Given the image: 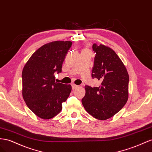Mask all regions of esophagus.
Segmentation results:
<instances>
[{"label":"esophagus","instance_id":"34e87169","mask_svg":"<svg viewBox=\"0 0 152 152\" xmlns=\"http://www.w3.org/2000/svg\"><path fill=\"white\" fill-rule=\"evenodd\" d=\"M78 88V86L77 85H75V84H72V88L74 90V89H76V88Z\"/></svg>","mask_w":152,"mask_h":152}]
</instances>
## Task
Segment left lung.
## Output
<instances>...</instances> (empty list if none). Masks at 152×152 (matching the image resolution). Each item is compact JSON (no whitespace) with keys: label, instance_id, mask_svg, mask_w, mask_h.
Wrapping results in <instances>:
<instances>
[{"label":"left lung","instance_id":"1","mask_svg":"<svg viewBox=\"0 0 152 152\" xmlns=\"http://www.w3.org/2000/svg\"><path fill=\"white\" fill-rule=\"evenodd\" d=\"M95 53L92 78L100 81L99 87L85 85L81 102L94 118L105 120L116 114L129 97V77L126 67L115 52L105 45L94 44Z\"/></svg>","mask_w":152,"mask_h":152}]
</instances>
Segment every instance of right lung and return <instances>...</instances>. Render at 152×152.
I'll use <instances>...</instances> for the list:
<instances>
[{
	"label": "right lung",
	"instance_id": "obj_1",
	"mask_svg": "<svg viewBox=\"0 0 152 152\" xmlns=\"http://www.w3.org/2000/svg\"><path fill=\"white\" fill-rule=\"evenodd\" d=\"M72 42L57 41L42 46L25 65L22 71V95L26 104L34 114L47 120L62 109L72 87L55 81V73L62 66Z\"/></svg>",
	"mask_w": 152,
	"mask_h": 152
}]
</instances>
